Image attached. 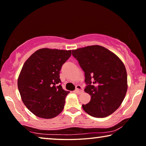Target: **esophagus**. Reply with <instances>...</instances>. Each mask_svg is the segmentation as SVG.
Segmentation results:
<instances>
[{"label":"esophagus","instance_id":"obj_1","mask_svg":"<svg viewBox=\"0 0 146 146\" xmlns=\"http://www.w3.org/2000/svg\"><path fill=\"white\" fill-rule=\"evenodd\" d=\"M74 92L77 93V94H80V93L83 92L82 87L80 85H77L76 87V90H74Z\"/></svg>","mask_w":146,"mask_h":146}]
</instances>
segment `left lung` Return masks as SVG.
<instances>
[{
	"instance_id": "obj_1",
	"label": "left lung",
	"mask_w": 146,
	"mask_h": 146,
	"mask_svg": "<svg viewBox=\"0 0 146 146\" xmlns=\"http://www.w3.org/2000/svg\"><path fill=\"white\" fill-rule=\"evenodd\" d=\"M72 56L84 72L85 92L90 101L83 109L90 116L105 118L118 109L127 90V75L119 57L99 45L73 50Z\"/></svg>"
}]
</instances>
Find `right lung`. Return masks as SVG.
Listing matches in <instances>:
<instances>
[{"label": "right lung", "instance_id": "right-lung-1", "mask_svg": "<svg viewBox=\"0 0 146 146\" xmlns=\"http://www.w3.org/2000/svg\"><path fill=\"white\" fill-rule=\"evenodd\" d=\"M71 50L42 48L24 64L17 85L21 98L30 111L49 119L61 113L69 93L63 89L59 74L71 56Z\"/></svg>", "mask_w": 146, "mask_h": 146}]
</instances>
